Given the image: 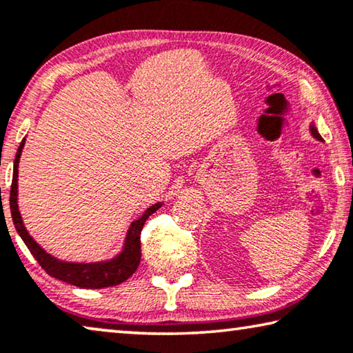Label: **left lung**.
I'll return each instance as SVG.
<instances>
[{"instance_id":"1","label":"left lung","mask_w":353,"mask_h":353,"mask_svg":"<svg viewBox=\"0 0 353 353\" xmlns=\"http://www.w3.org/2000/svg\"><path fill=\"white\" fill-rule=\"evenodd\" d=\"M311 133H312V137H314V138H317V139H321V141H322V137H321V135H319V133H317V130H316V128H314V127H311Z\"/></svg>"}]
</instances>
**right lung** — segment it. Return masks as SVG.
I'll return each instance as SVG.
<instances>
[{
  "instance_id": "add662e5",
  "label": "right lung",
  "mask_w": 353,
  "mask_h": 353,
  "mask_svg": "<svg viewBox=\"0 0 353 353\" xmlns=\"http://www.w3.org/2000/svg\"><path fill=\"white\" fill-rule=\"evenodd\" d=\"M25 146V139L20 143L19 150H17L15 160H14V174H12V185H10V215H12L14 226L19 232V236L23 240L28 250L34 256V259L39 262L43 270H46L50 276L61 281L74 284L77 288L83 289H102L110 286H117V284L124 283L125 279L130 278L133 273L137 272L141 261V229L146 223L148 218L159 210L161 204L157 203L150 205L149 209L144 212L141 218L133 221L130 229L127 232L125 247L122 253L111 259L108 262H96V264H72V262H63L58 261L56 257L46 253V250L39 247L30 234L23 226L21 221L19 204H17V181H19V161L21 155V149Z\"/></svg>"
}]
</instances>
